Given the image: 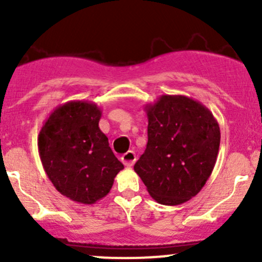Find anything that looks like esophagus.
<instances>
[{"instance_id": "esophagus-1", "label": "esophagus", "mask_w": 262, "mask_h": 262, "mask_svg": "<svg viewBox=\"0 0 262 262\" xmlns=\"http://www.w3.org/2000/svg\"><path fill=\"white\" fill-rule=\"evenodd\" d=\"M136 160H137L136 153H134L133 150H128V152L124 153V155L121 156V161H123V163L126 166V167H132L133 163L136 162Z\"/></svg>"}]
</instances>
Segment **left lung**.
Masks as SVG:
<instances>
[{"instance_id": "8db88e82", "label": "left lung", "mask_w": 262, "mask_h": 262, "mask_svg": "<svg viewBox=\"0 0 262 262\" xmlns=\"http://www.w3.org/2000/svg\"><path fill=\"white\" fill-rule=\"evenodd\" d=\"M148 142L134 171L163 205L194 198L213 172L221 129L212 112L184 95H162L144 106Z\"/></svg>"}]
</instances>
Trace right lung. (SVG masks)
<instances>
[{"label": "right lung", "instance_id": "add662e5", "mask_svg": "<svg viewBox=\"0 0 262 262\" xmlns=\"http://www.w3.org/2000/svg\"><path fill=\"white\" fill-rule=\"evenodd\" d=\"M101 114L92 101H68L50 113L38 136L47 176L63 196L80 204L106 196L124 168L100 130Z\"/></svg>", "mask_w": 262, "mask_h": 262}]
</instances>
